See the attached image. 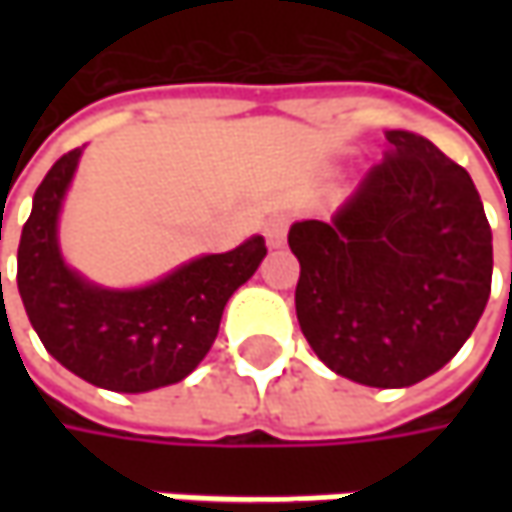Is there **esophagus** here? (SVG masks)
<instances>
[{"mask_svg": "<svg viewBox=\"0 0 512 512\" xmlns=\"http://www.w3.org/2000/svg\"><path fill=\"white\" fill-rule=\"evenodd\" d=\"M287 233V219L285 216H270L265 222V239L270 247H279L285 242Z\"/></svg>", "mask_w": 512, "mask_h": 512, "instance_id": "esophagus-1", "label": "esophagus"}]
</instances>
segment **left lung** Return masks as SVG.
Instances as JSON below:
<instances>
[{"label": "left lung", "mask_w": 512, "mask_h": 512, "mask_svg": "<svg viewBox=\"0 0 512 512\" xmlns=\"http://www.w3.org/2000/svg\"><path fill=\"white\" fill-rule=\"evenodd\" d=\"M390 150L330 222L287 233L299 259L296 316L322 362L367 387H410L450 362L482 319L493 233L470 173L430 139Z\"/></svg>", "instance_id": "8db88e82"}]
</instances>
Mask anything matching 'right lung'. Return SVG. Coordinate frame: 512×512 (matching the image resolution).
Returning <instances> with one entry per match:
<instances>
[{"label":"right lung","instance_id":"obj_1","mask_svg":"<svg viewBox=\"0 0 512 512\" xmlns=\"http://www.w3.org/2000/svg\"><path fill=\"white\" fill-rule=\"evenodd\" d=\"M79 156L70 150L48 170L22 227L16 285L30 325L56 362L96 387L148 393L182 382L207 356L233 290L262 265L265 239L199 256L148 287L90 285L65 265L56 239Z\"/></svg>","mask_w":512,"mask_h":512}]
</instances>
